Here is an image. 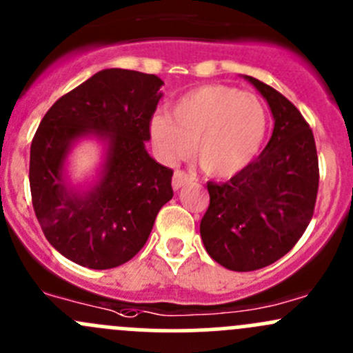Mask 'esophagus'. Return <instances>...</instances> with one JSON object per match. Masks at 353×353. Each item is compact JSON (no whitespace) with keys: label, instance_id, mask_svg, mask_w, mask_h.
Instances as JSON below:
<instances>
[{"label":"esophagus","instance_id":"esophagus-1","mask_svg":"<svg viewBox=\"0 0 353 353\" xmlns=\"http://www.w3.org/2000/svg\"><path fill=\"white\" fill-rule=\"evenodd\" d=\"M190 181H191L190 174L183 172V170H176V172H174V177H172V188L177 191V190H181L184 184L190 183Z\"/></svg>","mask_w":353,"mask_h":353}]
</instances>
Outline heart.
<instances>
[{
  "label": "heart",
  "instance_id": "b5f03b06",
  "mask_svg": "<svg viewBox=\"0 0 353 353\" xmlns=\"http://www.w3.org/2000/svg\"><path fill=\"white\" fill-rule=\"evenodd\" d=\"M268 128V114L256 95L227 85H203L176 101L172 114H157L150 138L163 162H179L198 150L203 169L230 177L254 160Z\"/></svg>",
  "mask_w": 353,
  "mask_h": 353
}]
</instances>
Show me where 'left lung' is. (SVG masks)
Instances as JSON below:
<instances>
[{
  "label": "left lung",
  "mask_w": 353,
  "mask_h": 353,
  "mask_svg": "<svg viewBox=\"0 0 353 353\" xmlns=\"http://www.w3.org/2000/svg\"><path fill=\"white\" fill-rule=\"evenodd\" d=\"M244 78L272 110V138L232 179L206 184L210 206L199 223L206 252L234 272L265 268L294 248L311 222L319 184L314 137L302 114L270 85Z\"/></svg>",
  "instance_id": "left-lung-1"
}]
</instances>
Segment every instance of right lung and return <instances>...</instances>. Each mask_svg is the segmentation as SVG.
Here are the masks:
<instances>
[{
	"mask_svg": "<svg viewBox=\"0 0 353 353\" xmlns=\"http://www.w3.org/2000/svg\"><path fill=\"white\" fill-rule=\"evenodd\" d=\"M155 74L110 68L52 104L30 147V193L46 239L65 258L92 270L130 261L172 199V170L145 148L162 99ZM81 139H95L103 159L90 183L73 185L67 159Z\"/></svg>",
	"mask_w": 353,
	"mask_h": 353,
	"instance_id": "obj_1",
	"label": "right lung"
}]
</instances>
